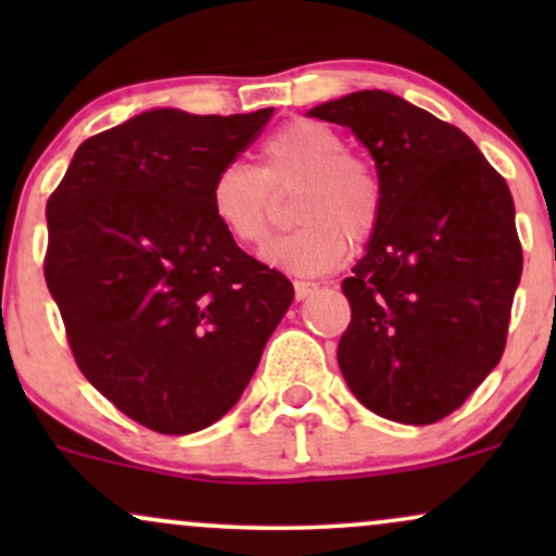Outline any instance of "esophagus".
Returning <instances> with one entry per match:
<instances>
[{
  "instance_id": "esophagus-1",
  "label": "esophagus",
  "mask_w": 556,
  "mask_h": 556,
  "mask_svg": "<svg viewBox=\"0 0 556 556\" xmlns=\"http://www.w3.org/2000/svg\"><path fill=\"white\" fill-rule=\"evenodd\" d=\"M318 290L316 282H305V279H295V298L298 300H305L308 295H314Z\"/></svg>"
}]
</instances>
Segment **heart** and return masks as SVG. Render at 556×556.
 Returning <instances> with one entry per match:
<instances>
[{
  "mask_svg": "<svg viewBox=\"0 0 556 556\" xmlns=\"http://www.w3.org/2000/svg\"><path fill=\"white\" fill-rule=\"evenodd\" d=\"M300 188L292 203L295 232L274 240L264 258L279 269L316 277L348 256V242L374 238L384 212V185L366 159L348 154L334 127L295 119L261 143V167L225 164L208 188L216 225L238 245L256 248L269 238L274 197Z\"/></svg>",
  "mask_w": 556,
  "mask_h": 556,
  "instance_id": "1",
  "label": "heart"
}]
</instances>
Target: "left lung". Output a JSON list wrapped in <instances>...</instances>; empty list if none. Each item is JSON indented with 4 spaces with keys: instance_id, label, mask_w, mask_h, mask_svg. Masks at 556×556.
<instances>
[{
    "instance_id": "1",
    "label": "left lung",
    "mask_w": 556,
    "mask_h": 556,
    "mask_svg": "<svg viewBox=\"0 0 556 556\" xmlns=\"http://www.w3.org/2000/svg\"><path fill=\"white\" fill-rule=\"evenodd\" d=\"M308 117L350 127L384 185L379 227L342 282L340 371L376 416L437 424L507 342L522 274L507 182L460 127L394 93L355 91Z\"/></svg>"
}]
</instances>
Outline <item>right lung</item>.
<instances>
[{
    "instance_id": "1",
    "label": "right lung",
    "mask_w": 556,
    "mask_h": 556,
    "mask_svg": "<svg viewBox=\"0 0 556 556\" xmlns=\"http://www.w3.org/2000/svg\"><path fill=\"white\" fill-rule=\"evenodd\" d=\"M271 114L143 112L83 140L49 195L43 277L75 363L151 431L225 416L295 298L208 208L214 175Z\"/></svg>"
}]
</instances>
